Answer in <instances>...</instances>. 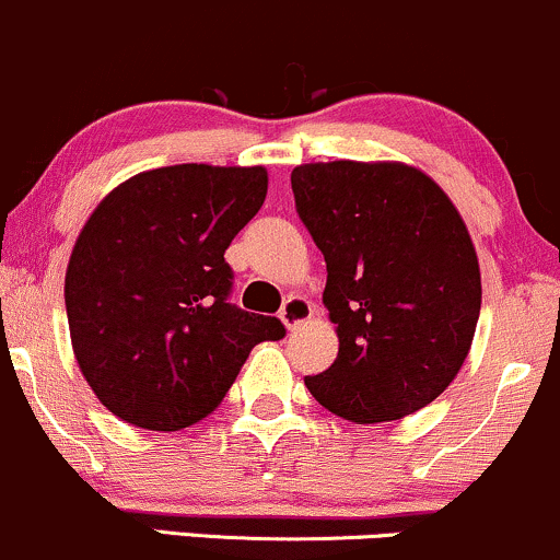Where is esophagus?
I'll return each instance as SVG.
<instances>
[{"label":"esophagus","mask_w":560,"mask_h":560,"mask_svg":"<svg viewBox=\"0 0 560 560\" xmlns=\"http://www.w3.org/2000/svg\"><path fill=\"white\" fill-rule=\"evenodd\" d=\"M312 314H314L312 301H306V299H301V296H291V299H285V304H282L280 319H282V323H285L288 330H293V328H299L301 323H306V319H310Z\"/></svg>","instance_id":"34e87169"}]
</instances>
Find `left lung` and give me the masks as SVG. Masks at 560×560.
Listing matches in <instances>:
<instances>
[{"label":"left lung","instance_id":"8db88e82","mask_svg":"<svg viewBox=\"0 0 560 560\" xmlns=\"http://www.w3.org/2000/svg\"><path fill=\"white\" fill-rule=\"evenodd\" d=\"M291 187L328 264L323 304L338 332L336 362L304 378L312 397L351 423L431 405L466 362L481 312L460 213L405 163H304Z\"/></svg>","mask_w":560,"mask_h":560}]
</instances>
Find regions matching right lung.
<instances>
[{
    "mask_svg": "<svg viewBox=\"0 0 560 560\" xmlns=\"http://www.w3.org/2000/svg\"><path fill=\"white\" fill-rule=\"evenodd\" d=\"M267 198L264 166L179 163L118 185L92 211L66 272L71 343L105 407L179 431L219 407L278 317L230 304L224 250Z\"/></svg>",
    "mask_w": 560,
    "mask_h": 560,
    "instance_id": "add662e5",
    "label": "right lung"
}]
</instances>
